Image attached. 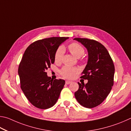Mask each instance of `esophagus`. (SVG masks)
Instances as JSON below:
<instances>
[{
    "instance_id": "34e87169",
    "label": "esophagus",
    "mask_w": 131,
    "mask_h": 131,
    "mask_svg": "<svg viewBox=\"0 0 131 131\" xmlns=\"http://www.w3.org/2000/svg\"><path fill=\"white\" fill-rule=\"evenodd\" d=\"M71 81H66V84H70V83H71Z\"/></svg>"
}]
</instances>
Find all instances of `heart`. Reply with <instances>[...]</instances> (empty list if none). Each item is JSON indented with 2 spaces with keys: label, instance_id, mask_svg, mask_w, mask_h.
<instances>
[{
  "label": "heart",
  "instance_id": "1",
  "mask_svg": "<svg viewBox=\"0 0 131 131\" xmlns=\"http://www.w3.org/2000/svg\"><path fill=\"white\" fill-rule=\"evenodd\" d=\"M68 49L70 52L77 58L82 57L84 53V49L79 43L73 42L68 45ZM64 53V49L63 47H59L54 53V58L56 62H60L61 60L62 57ZM79 70L77 67H70V66H64L61 68L60 73L62 77L67 79H72L75 77Z\"/></svg>",
  "mask_w": 131,
  "mask_h": 131
}]
</instances>
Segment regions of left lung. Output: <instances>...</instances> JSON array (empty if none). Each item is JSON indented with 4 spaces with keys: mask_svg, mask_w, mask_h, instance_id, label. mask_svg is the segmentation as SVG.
Wrapping results in <instances>:
<instances>
[{
    "mask_svg": "<svg viewBox=\"0 0 131 131\" xmlns=\"http://www.w3.org/2000/svg\"><path fill=\"white\" fill-rule=\"evenodd\" d=\"M88 51V61L81 78L88 79L86 84L78 82L75 97L80 104L88 108L98 106L111 92L114 83V66L108 51L98 41L75 38Z\"/></svg>",
    "mask_w": 131,
    "mask_h": 131,
    "instance_id": "obj_1",
    "label": "left lung"
}]
</instances>
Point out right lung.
Returning <instances> with one entry per match:
<instances>
[{"label":"right lung","instance_id":"add662e5","mask_svg":"<svg viewBox=\"0 0 131 131\" xmlns=\"http://www.w3.org/2000/svg\"><path fill=\"white\" fill-rule=\"evenodd\" d=\"M68 37H50L36 41L25 50L18 67L20 88L31 104L47 109L58 100L65 84L63 79H51L46 72L54 62V55Z\"/></svg>","mask_w":131,"mask_h":131}]
</instances>
